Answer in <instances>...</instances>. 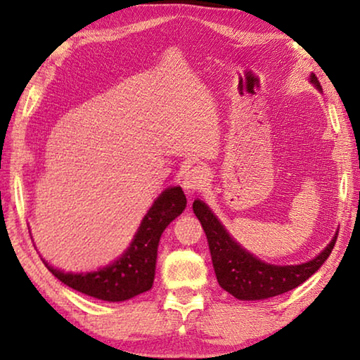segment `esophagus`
Returning a JSON list of instances; mask_svg holds the SVG:
<instances>
[{"label": "esophagus", "mask_w": 360, "mask_h": 360, "mask_svg": "<svg viewBox=\"0 0 360 360\" xmlns=\"http://www.w3.org/2000/svg\"><path fill=\"white\" fill-rule=\"evenodd\" d=\"M206 179H208V173H206V168L203 167H192L188 172L184 174V181H182V187L187 193H195L200 188H203L206 184Z\"/></svg>", "instance_id": "esophagus-1"}]
</instances>
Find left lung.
<instances>
[{"instance_id":"8db88e82","label":"left lung","mask_w":360,"mask_h":360,"mask_svg":"<svg viewBox=\"0 0 360 360\" xmlns=\"http://www.w3.org/2000/svg\"><path fill=\"white\" fill-rule=\"evenodd\" d=\"M309 82L314 84L318 90H322L314 75L309 76ZM192 208L195 216L202 222L208 238L212 266L219 285L238 300H264L295 289L319 270L337 243L338 233L333 236L324 251L304 264L271 265L254 257L231 238L224 225L212 214L208 205L202 200H195Z\"/></svg>"}]
</instances>
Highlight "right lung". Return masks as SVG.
Listing matches in <instances>:
<instances>
[{
    "mask_svg": "<svg viewBox=\"0 0 360 360\" xmlns=\"http://www.w3.org/2000/svg\"><path fill=\"white\" fill-rule=\"evenodd\" d=\"M187 200L181 187L162 192L144 216L130 248L112 264L96 271L70 273L47 264L53 276L68 288L105 302H124L152 288L155 276L157 248L163 230L186 210Z\"/></svg>",
    "mask_w": 360,
    "mask_h": 360,
    "instance_id": "obj_1",
    "label": "right lung"
}]
</instances>
